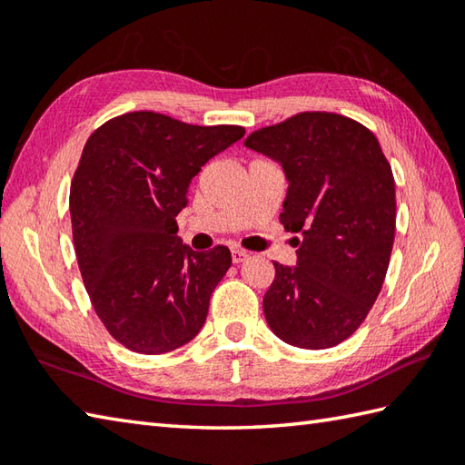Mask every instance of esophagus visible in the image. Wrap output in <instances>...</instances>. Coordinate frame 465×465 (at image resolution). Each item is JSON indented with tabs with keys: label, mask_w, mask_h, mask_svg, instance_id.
<instances>
[{
	"label": "esophagus",
	"mask_w": 465,
	"mask_h": 465,
	"mask_svg": "<svg viewBox=\"0 0 465 465\" xmlns=\"http://www.w3.org/2000/svg\"><path fill=\"white\" fill-rule=\"evenodd\" d=\"M248 260V252H243V250H232V262L233 263H242V262H245Z\"/></svg>",
	"instance_id": "1"
}]
</instances>
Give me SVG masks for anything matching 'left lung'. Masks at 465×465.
Masks as SVG:
<instances>
[{"instance_id": "8db88e82", "label": "left lung", "mask_w": 465, "mask_h": 465, "mask_svg": "<svg viewBox=\"0 0 465 465\" xmlns=\"http://www.w3.org/2000/svg\"><path fill=\"white\" fill-rule=\"evenodd\" d=\"M245 147L280 162L290 187L280 222L298 263L273 262L263 295L272 331L325 350L360 328L385 280L396 235V183L368 127L330 112H303L253 132Z\"/></svg>"}]
</instances>
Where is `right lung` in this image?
<instances>
[{
	"label": "right lung",
	"mask_w": 465,
	"mask_h": 465,
	"mask_svg": "<svg viewBox=\"0 0 465 465\" xmlns=\"http://www.w3.org/2000/svg\"><path fill=\"white\" fill-rule=\"evenodd\" d=\"M243 134L130 112L87 137L69 187L77 265L97 318L127 350L165 353L200 333L232 253L187 248L175 215L192 177Z\"/></svg>",
	"instance_id": "obj_1"
}]
</instances>
